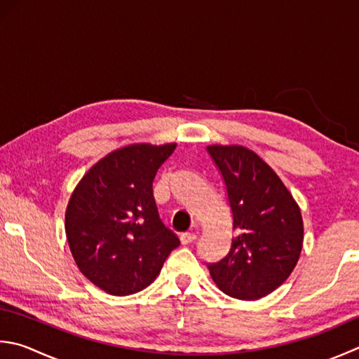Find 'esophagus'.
<instances>
[{"label": "esophagus", "instance_id": "1", "mask_svg": "<svg viewBox=\"0 0 359 359\" xmlns=\"http://www.w3.org/2000/svg\"><path fill=\"white\" fill-rule=\"evenodd\" d=\"M196 238H198V235L193 233V231H185V233L180 235V241H182V244H189V243H193Z\"/></svg>", "mask_w": 359, "mask_h": 359}]
</instances>
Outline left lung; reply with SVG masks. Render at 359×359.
Masks as SVG:
<instances>
[{"instance_id":"8db88e82","label":"left lung","mask_w":359,"mask_h":359,"mask_svg":"<svg viewBox=\"0 0 359 359\" xmlns=\"http://www.w3.org/2000/svg\"><path fill=\"white\" fill-rule=\"evenodd\" d=\"M233 215L229 254L208 263L217 287L230 297L268 296L291 276L304 243L300 208L272 168L244 146H208Z\"/></svg>"}]
</instances>
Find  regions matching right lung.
<instances>
[{"label":"right lung","mask_w":359,"mask_h":359,"mask_svg":"<svg viewBox=\"0 0 359 359\" xmlns=\"http://www.w3.org/2000/svg\"><path fill=\"white\" fill-rule=\"evenodd\" d=\"M175 146L142 143L110 152L90 168L69 198V250L83 276L111 296L149 286L180 244L161 222L152 194L154 177Z\"/></svg>","instance_id":"right-lung-1"}]
</instances>
